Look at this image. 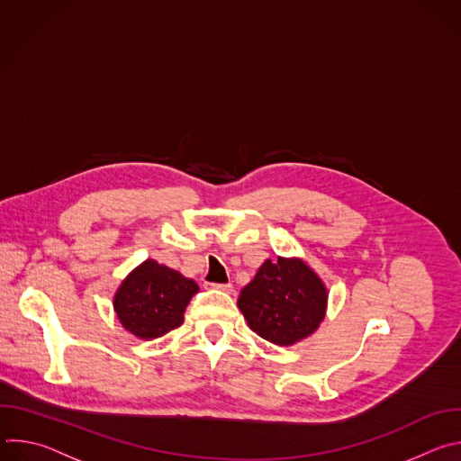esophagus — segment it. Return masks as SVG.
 Returning <instances> with one entry per match:
<instances>
[{
  "instance_id": "esophagus-1",
  "label": "esophagus",
  "mask_w": 461,
  "mask_h": 461,
  "mask_svg": "<svg viewBox=\"0 0 461 461\" xmlns=\"http://www.w3.org/2000/svg\"><path fill=\"white\" fill-rule=\"evenodd\" d=\"M208 286H212V288H215V290H222V292H231L233 290V286L230 285V283H226V285H219V283H210Z\"/></svg>"
}]
</instances>
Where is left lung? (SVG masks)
Wrapping results in <instances>:
<instances>
[{
    "instance_id": "8db88e82",
    "label": "left lung",
    "mask_w": 461,
    "mask_h": 461,
    "mask_svg": "<svg viewBox=\"0 0 461 461\" xmlns=\"http://www.w3.org/2000/svg\"><path fill=\"white\" fill-rule=\"evenodd\" d=\"M328 294L301 258L265 260L240 290L239 310L251 330L270 343L290 347L313 334L326 313Z\"/></svg>"
}]
</instances>
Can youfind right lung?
<instances>
[{
    "label": "right lung",
    "mask_w": 461,
    "mask_h": 461,
    "mask_svg": "<svg viewBox=\"0 0 461 461\" xmlns=\"http://www.w3.org/2000/svg\"><path fill=\"white\" fill-rule=\"evenodd\" d=\"M199 285L148 258L131 272L114 294V312L127 332L149 341L184 322V312Z\"/></svg>",
    "instance_id": "1"
}]
</instances>
